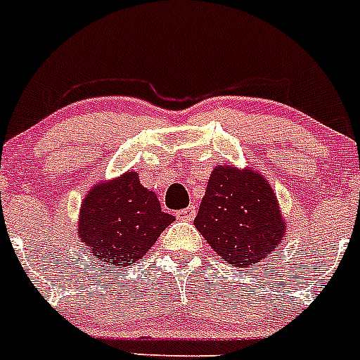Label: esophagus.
<instances>
[{"mask_svg": "<svg viewBox=\"0 0 360 360\" xmlns=\"http://www.w3.org/2000/svg\"><path fill=\"white\" fill-rule=\"evenodd\" d=\"M196 214V207L195 205H191V207H186V209H180V211L174 212V216H176L178 219H184V221H189V219L195 218Z\"/></svg>", "mask_w": 360, "mask_h": 360, "instance_id": "1", "label": "esophagus"}]
</instances>
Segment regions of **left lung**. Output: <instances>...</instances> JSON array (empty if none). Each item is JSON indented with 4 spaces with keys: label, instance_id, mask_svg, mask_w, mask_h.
Listing matches in <instances>:
<instances>
[{
    "label": "left lung",
    "instance_id": "obj_1",
    "mask_svg": "<svg viewBox=\"0 0 360 360\" xmlns=\"http://www.w3.org/2000/svg\"><path fill=\"white\" fill-rule=\"evenodd\" d=\"M195 227L232 266L250 269L283 238L281 211L262 174L219 165L209 178Z\"/></svg>",
    "mask_w": 360,
    "mask_h": 360
}]
</instances>
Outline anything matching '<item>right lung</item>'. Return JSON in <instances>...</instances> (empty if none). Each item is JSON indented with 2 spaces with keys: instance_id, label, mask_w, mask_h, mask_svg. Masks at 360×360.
Listing matches in <instances>:
<instances>
[{
  "instance_id": "1",
  "label": "right lung",
  "mask_w": 360,
  "mask_h": 360,
  "mask_svg": "<svg viewBox=\"0 0 360 360\" xmlns=\"http://www.w3.org/2000/svg\"><path fill=\"white\" fill-rule=\"evenodd\" d=\"M173 221V216L162 211L157 195L128 171L90 191L81 207L79 236L98 262L115 269L141 259Z\"/></svg>"
}]
</instances>
